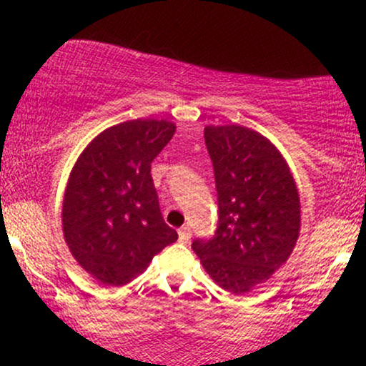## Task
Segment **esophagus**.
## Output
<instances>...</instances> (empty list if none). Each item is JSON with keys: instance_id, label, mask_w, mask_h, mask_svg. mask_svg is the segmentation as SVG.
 <instances>
[{"instance_id": "1", "label": "esophagus", "mask_w": 366, "mask_h": 366, "mask_svg": "<svg viewBox=\"0 0 366 366\" xmlns=\"http://www.w3.org/2000/svg\"><path fill=\"white\" fill-rule=\"evenodd\" d=\"M179 241L182 242V244H187V242L191 241V229H189V227L179 229Z\"/></svg>"}]
</instances>
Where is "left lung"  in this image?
Masks as SVG:
<instances>
[{"label":"left lung","mask_w":366,"mask_h":366,"mask_svg":"<svg viewBox=\"0 0 366 366\" xmlns=\"http://www.w3.org/2000/svg\"><path fill=\"white\" fill-rule=\"evenodd\" d=\"M218 192V229L192 249L213 282L246 294L291 256L301 230L300 192L270 139L244 125H207Z\"/></svg>","instance_id":"left-lung-1"}]
</instances>
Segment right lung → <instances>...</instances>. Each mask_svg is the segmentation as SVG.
Here are the masks:
<instances>
[{"mask_svg":"<svg viewBox=\"0 0 366 366\" xmlns=\"http://www.w3.org/2000/svg\"><path fill=\"white\" fill-rule=\"evenodd\" d=\"M175 129L169 120L122 122L98 134L75 162L63 196V237L98 282H130L177 241L159 213L151 179V162Z\"/></svg>","mask_w":366,"mask_h":366,"instance_id":"obj_1","label":"right lung"}]
</instances>
